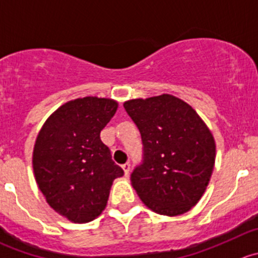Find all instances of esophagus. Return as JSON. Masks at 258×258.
<instances>
[{
  "instance_id": "esophagus-1",
  "label": "esophagus",
  "mask_w": 258,
  "mask_h": 258,
  "mask_svg": "<svg viewBox=\"0 0 258 258\" xmlns=\"http://www.w3.org/2000/svg\"><path fill=\"white\" fill-rule=\"evenodd\" d=\"M122 169H123L124 175H126V176H128L130 170H131V165H130V162H126V164L122 165Z\"/></svg>"
}]
</instances>
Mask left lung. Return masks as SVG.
<instances>
[{"instance_id":"left-lung-1","label":"left lung","mask_w":258,"mask_h":258,"mask_svg":"<svg viewBox=\"0 0 258 258\" xmlns=\"http://www.w3.org/2000/svg\"><path fill=\"white\" fill-rule=\"evenodd\" d=\"M123 107L142 140L132 186L151 211L185 213L198 203L212 176L216 144L211 131L189 104L170 94L132 99Z\"/></svg>"}]
</instances>
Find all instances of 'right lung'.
Listing matches in <instances>:
<instances>
[{
  "mask_svg": "<svg viewBox=\"0 0 258 258\" xmlns=\"http://www.w3.org/2000/svg\"><path fill=\"white\" fill-rule=\"evenodd\" d=\"M117 102L86 97L68 102L47 118L32 156L35 179L47 204L74 223L96 219L109 189L124 174L101 141Z\"/></svg>",
  "mask_w": 258,
  "mask_h": 258,
  "instance_id": "obj_1",
  "label": "right lung"
}]
</instances>
